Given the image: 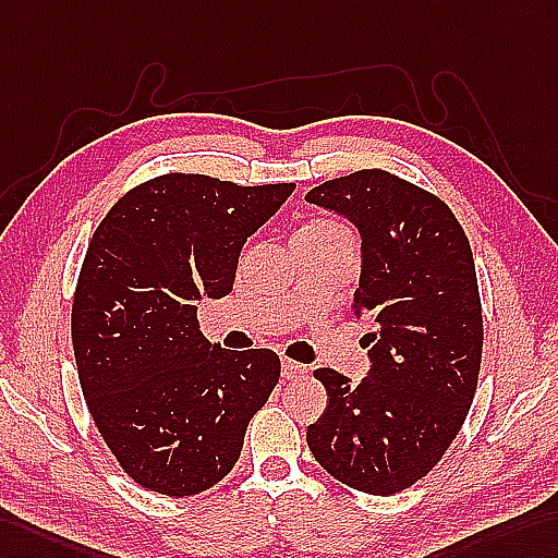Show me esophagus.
I'll return each instance as SVG.
<instances>
[{
  "label": "esophagus",
  "mask_w": 558,
  "mask_h": 558,
  "mask_svg": "<svg viewBox=\"0 0 558 558\" xmlns=\"http://www.w3.org/2000/svg\"><path fill=\"white\" fill-rule=\"evenodd\" d=\"M307 374V366L301 362H293V360H283L281 362V376L283 378H301Z\"/></svg>",
  "instance_id": "esophagus-1"
}]
</instances>
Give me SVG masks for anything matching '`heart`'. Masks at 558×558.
<instances>
[{
    "mask_svg": "<svg viewBox=\"0 0 558 558\" xmlns=\"http://www.w3.org/2000/svg\"><path fill=\"white\" fill-rule=\"evenodd\" d=\"M305 229H315V232H341V229H345V227H341L338 222L319 220V222H312V225H307Z\"/></svg>",
    "mask_w": 558,
    "mask_h": 558,
    "instance_id": "1",
    "label": "heart"
}]
</instances>
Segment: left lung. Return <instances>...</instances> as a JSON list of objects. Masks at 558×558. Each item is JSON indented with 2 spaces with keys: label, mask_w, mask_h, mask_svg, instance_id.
I'll list each match as a JSON object with an SVG mask.
<instances>
[{
  "label": "left lung",
  "mask_w": 558,
  "mask_h": 558,
  "mask_svg": "<svg viewBox=\"0 0 558 558\" xmlns=\"http://www.w3.org/2000/svg\"><path fill=\"white\" fill-rule=\"evenodd\" d=\"M305 201L357 225L350 310L372 324L362 384L315 369L329 404L307 426L310 452L352 490L396 495L438 464L471 410L483 357L473 253L445 201L386 170L336 177Z\"/></svg>",
  "instance_id": "1"
}]
</instances>
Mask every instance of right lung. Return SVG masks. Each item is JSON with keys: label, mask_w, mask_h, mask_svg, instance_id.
I'll return each instance as SVG.
<instances>
[{"label": "right lung", "mask_w": 558, "mask_h": 558, "mask_svg": "<svg viewBox=\"0 0 558 558\" xmlns=\"http://www.w3.org/2000/svg\"><path fill=\"white\" fill-rule=\"evenodd\" d=\"M293 189L158 174L118 198L89 241L71 312L77 378L108 450L146 490L189 497L220 483L279 384L277 352L210 343L196 301L234 289L243 243Z\"/></svg>", "instance_id": "1"}]
</instances>
